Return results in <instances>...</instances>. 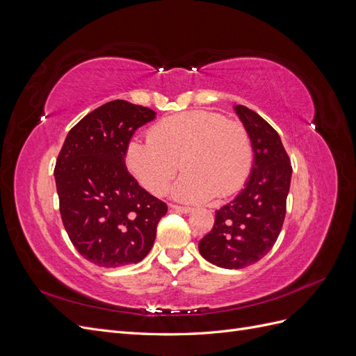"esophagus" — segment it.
Masks as SVG:
<instances>
[{"instance_id": "esophagus-1", "label": "esophagus", "mask_w": 356, "mask_h": 356, "mask_svg": "<svg viewBox=\"0 0 356 356\" xmlns=\"http://www.w3.org/2000/svg\"><path fill=\"white\" fill-rule=\"evenodd\" d=\"M170 211L174 212H182V213H188L193 209L190 207H179V204H170Z\"/></svg>"}]
</instances>
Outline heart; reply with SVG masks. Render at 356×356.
I'll return each mask as SVG.
<instances>
[{
	"mask_svg": "<svg viewBox=\"0 0 356 356\" xmlns=\"http://www.w3.org/2000/svg\"><path fill=\"white\" fill-rule=\"evenodd\" d=\"M147 141L132 139L126 165L149 193L161 196L179 168L187 170L174 187L182 202L225 199L239 191L254 166L248 129L209 110H193L161 118Z\"/></svg>",
	"mask_w": 356,
	"mask_h": 356,
	"instance_id": "obj_1",
	"label": "heart"
}]
</instances>
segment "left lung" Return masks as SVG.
<instances>
[{"mask_svg":"<svg viewBox=\"0 0 356 356\" xmlns=\"http://www.w3.org/2000/svg\"><path fill=\"white\" fill-rule=\"evenodd\" d=\"M254 145V166L245 188L215 212L212 230L199 242L204 260L224 268H243L272 250L286 212L291 160L277 132L261 115L234 106Z\"/></svg>","mask_w":356,"mask_h":356,"instance_id":"left-lung-1","label":"left lung"}]
</instances>
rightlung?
<instances>
[{
    "instance_id": "obj_1",
    "label": "right lung",
    "mask_w": 356,
    "mask_h": 356,
    "mask_svg": "<svg viewBox=\"0 0 356 356\" xmlns=\"http://www.w3.org/2000/svg\"><path fill=\"white\" fill-rule=\"evenodd\" d=\"M156 113L115 99L75 124L55 166L59 211L75 250L90 263L114 268L139 263L156 239L165 202L129 174L127 144Z\"/></svg>"
}]
</instances>
